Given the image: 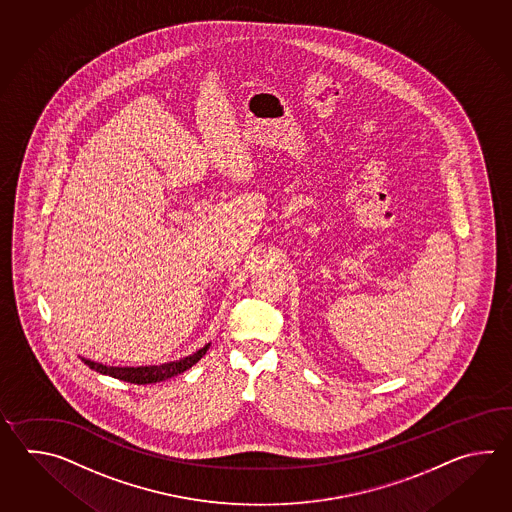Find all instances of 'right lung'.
<instances>
[{
  "label": "right lung",
  "mask_w": 512,
  "mask_h": 512,
  "mask_svg": "<svg viewBox=\"0 0 512 512\" xmlns=\"http://www.w3.org/2000/svg\"><path fill=\"white\" fill-rule=\"evenodd\" d=\"M210 348V342L205 344L203 348L197 349L196 353L188 355L185 359L174 360V362H164L159 366H106V364H100L95 360L84 359L80 357L82 362L89 366L91 370L102 373V375H109L113 379H120V381L131 382V384H153V382L166 381L170 377H175L183 371L190 370L196 362L203 359V355L207 353Z\"/></svg>",
  "instance_id": "right-lung-1"
}]
</instances>
